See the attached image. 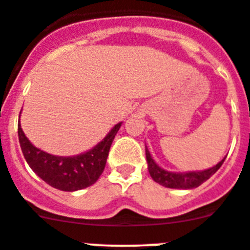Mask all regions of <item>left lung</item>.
I'll list each match as a JSON object with an SVG mask.
<instances>
[{"instance_id": "1", "label": "left lung", "mask_w": 250, "mask_h": 250, "mask_svg": "<svg viewBox=\"0 0 250 250\" xmlns=\"http://www.w3.org/2000/svg\"><path fill=\"white\" fill-rule=\"evenodd\" d=\"M146 159L147 165H148L149 175H151L152 179L156 183H158V184L163 185V187L166 188H172V189H194V188H198L199 185H201L204 182H206L210 177H212V175L220 169V167L222 166V163L225 162L226 158H223L221 162H218L217 165L208 168V169L195 170V172L187 173L168 172V170L161 168L153 161V158H152L151 153H149V151L147 149V147Z\"/></svg>"}]
</instances>
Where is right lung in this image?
<instances>
[{"instance_id": "add662e5", "label": "right lung", "mask_w": 250, "mask_h": 250, "mask_svg": "<svg viewBox=\"0 0 250 250\" xmlns=\"http://www.w3.org/2000/svg\"><path fill=\"white\" fill-rule=\"evenodd\" d=\"M121 124H116L97 146L84 153L72 157L54 156L33 146L18 125V139L25 161L33 172L45 183L62 191H76L91 187L105 168L111 142Z\"/></svg>"}]
</instances>
